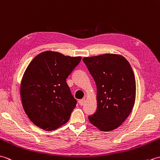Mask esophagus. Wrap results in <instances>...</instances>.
<instances>
[{"mask_svg": "<svg viewBox=\"0 0 160 160\" xmlns=\"http://www.w3.org/2000/svg\"><path fill=\"white\" fill-rule=\"evenodd\" d=\"M85 102H86V99H85V98L81 99V100L79 101V104H80V105H83Z\"/></svg>", "mask_w": 160, "mask_h": 160, "instance_id": "esophagus-1", "label": "esophagus"}]
</instances>
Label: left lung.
Returning <instances> with one entry per match:
<instances>
[{"label": "left lung", "mask_w": 160, "mask_h": 160, "mask_svg": "<svg viewBox=\"0 0 160 160\" xmlns=\"http://www.w3.org/2000/svg\"><path fill=\"white\" fill-rule=\"evenodd\" d=\"M83 61L97 88V109L88 116L101 131H109L122 125L136 99V79L129 62L120 55L104 54Z\"/></svg>", "instance_id": "left-lung-1"}]
</instances>
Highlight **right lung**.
I'll return each mask as SVG.
<instances>
[{
	"label": "right lung",
	"instance_id": "right-lung-1",
	"mask_svg": "<svg viewBox=\"0 0 160 160\" xmlns=\"http://www.w3.org/2000/svg\"><path fill=\"white\" fill-rule=\"evenodd\" d=\"M81 59L45 51L28 66L21 82V99L27 116L38 127L52 131L68 121L77 102L66 79Z\"/></svg>",
	"mask_w": 160,
	"mask_h": 160
}]
</instances>
